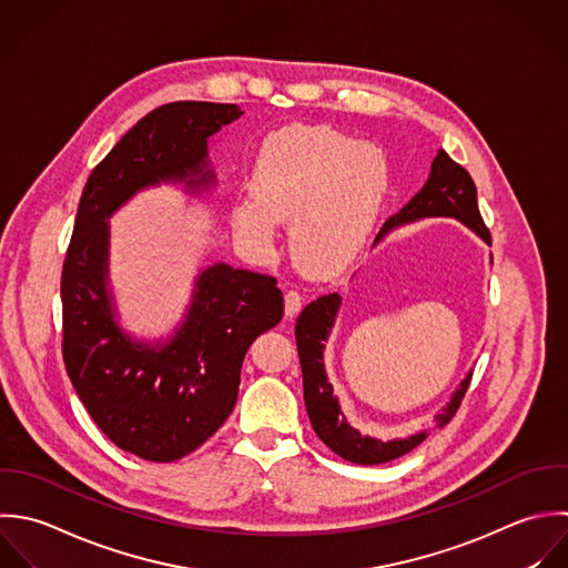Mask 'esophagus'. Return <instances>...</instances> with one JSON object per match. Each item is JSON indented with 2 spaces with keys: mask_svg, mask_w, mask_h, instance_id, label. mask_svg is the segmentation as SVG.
<instances>
[{
  "mask_svg": "<svg viewBox=\"0 0 568 568\" xmlns=\"http://www.w3.org/2000/svg\"><path fill=\"white\" fill-rule=\"evenodd\" d=\"M303 305V296L298 294V290H287L285 292V316L294 318L301 312Z\"/></svg>",
  "mask_w": 568,
  "mask_h": 568,
  "instance_id": "34e87169",
  "label": "esophagus"
}]
</instances>
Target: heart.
Segmentation results:
<instances>
[{
  "instance_id": "obj_1",
  "label": "heart",
  "mask_w": 568,
  "mask_h": 568,
  "mask_svg": "<svg viewBox=\"0 0 568 568\" xmlns=\"http://www.w3.org/2000/svg\"><path fill=\"white\" fill-rule=\"evenodd\" d=\"M392 185V161L376 143L329 125H290L270 134L254 163V194L232 205L236 239L267 254L278 221L310 274L347 267L369 241Z\"/></svg>"
}]
</instances>
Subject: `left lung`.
<instances>
[{"mask_svg":"<svg viewBox=\"0 0 568 568\" xmlns=\"http://www.w3.org/2000/svg\"><path fill=\"white\" fill-rule=\"evenodd\" d=\"M447 216L465 223L471 232H476L485 243L491 245V234L483 223L478 210V192L471 174L458 165L445 150H440L432 163V172L427 183L416 192V196L394 216L387 219L383 230L378 232L376 243H381L392 230L416 223L423 219ZM343 298L338 294H327L312 301L296 321V347L303 369V396L310 423L316 436L341 458L354 465H383L396 460L412 449H416L434 429L445 427L454 414L458 412L471 381V372L465 376L460 387L452 394L449 403L434 416V423L409 436V438H394V440H378L372 436H363L354 429L334 394V387L327 378L325 369V343L329 341L332 327L336 323L338 310Z\"/></svg>","mask_w":568,"mask_h":568,"instance_id":"left-lung-1","label":"left lung"}]
</instances>
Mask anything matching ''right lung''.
<instances>
[{
  "label": "right lung",
  "instance_id": "obj_1",
  "mask_svg": "<svg viewBox=\"0 0 568 568\" xmlns=\"http://www.w3.org/2000/svg\"><path fill=\"white\" fill-rule=\"evenodd\" d=\"M241 114L234 103H165L121 136L81 192L61 272L65 372L97 427L150 463L192 454L227 420L243 358L283 318V294L274 276L214 263L199 272L172 336L132 338L110 287L108 219L161 183L210 190L216 174L207 139Z\"/></svg>",
  "mask_w": 568,
  "mask_h": 568
}]
</instances>
